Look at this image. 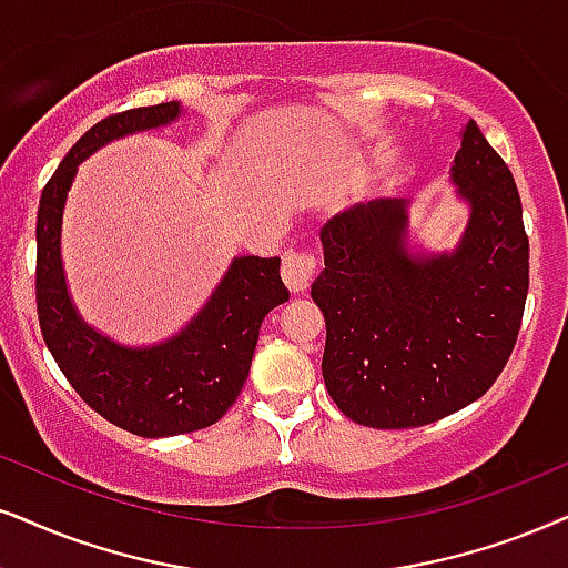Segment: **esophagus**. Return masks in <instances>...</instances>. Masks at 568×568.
I'll use <instances>...</instances> for the list:
<instances>
[{"label": "esophagus", "mask_w": 568, "mask_h": 568, "mask_svg": "<svg viewBox=\"0 0 568 568\" xmlns=\"http://www.w3.org/2000/svg\"><path fill=\"white\" fill-rule=\"evenodd\" d=\"M283 280L291 293H304L317 275V256L312 251H288L283 254Z\"/></svg>", "instance_id": "34e87169"}]
</instances>
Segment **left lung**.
I'll list each match as a JSON object with an SVG mask.
<instances>
[{"mask_svg": "<svg viewBox=\"0 0 568 568\" xmlns=\"http://www.w3.org/2000/svg\"><path fill=\"white\" fill-rule=\"evenodd\" d=\"M450 181L469 204L458 246L408 248V201L377 199L322 227L325 270L312 298L325 314L329 398L356 425H433L483 398L519 337L529 239L514 175L475 120Z\"/></svg>", "mask_w": 568, "mask_h": 568, "instance_id": "obj_1", "label": "left lung"}]
</instances>
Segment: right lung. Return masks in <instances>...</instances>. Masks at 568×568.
Masks as SVG:
<instances>
[{"instance_id": "obj_1", "label": "right lung", "mask_w": 568, "mask_h": 568, "mask_svg": "<svg viewBox=\"0 0 568 568\" xmlns=\"http://www.w3.org/2000/svg\"><path fill=\"white\" fill-rule=\"evenodd\" d=\"M181 112V102L139 106L85 131L49 178L36 217V308L47 348L93 412L139 437L196 433L222 419L246 383L262 320L288 301L277 256H235L196 317L156 346H120L78 314L60 254L78 164L114 139L170 125Z\"/></svg>"}]
</instances>
